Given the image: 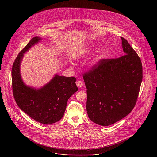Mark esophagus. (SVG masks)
I'll list each match as a JSON object with an SVG mask.
<instances>
[{
	"label": "esophagus",
	"mask_w": 157,
	"mask_h": 157,
	"mask_svg": "<svg viewBox=\"0 0 157 157\" xmlns=\"http://www.w3.org/2000/svg\"><path fill=\"white\" fill-rule=\"evenodd\" d=\"M76 84L78 88H81L83 86V82L81 81H78L76 82Z\"/></svg>",
	"instance_id": "34e87169"
}]
</instances>
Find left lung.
Here are the masks:
<instances>
[{
    "mask_svg": "<svg viewBox=\"0 0 157 157\" xmlns=\"http://www.w3.org/2000/svg\"><path fill=\"white\" fill-rule=\"evenodd\" d=\"M121 39L123 56L101 59L83 74L88 115L102 126L112 125L132 111L142 82L141 59L127 40Z\"/></svg>",
    "mask_w": 157,
    "mask_h": 157,
    "instance_id": "left-lung-1",
    "label": "left lung"
}]
</instances>
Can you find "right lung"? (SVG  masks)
<instances>
[{
  "label": "right lung",
  "instance_id": "right-lung-1",
  "mask_svg": "<svg viewBox=\"0 0 157 157\" xmlns=\"http://www.w3.org/2000/svg\"><path fill=\"white\" fill-rule=\"evenodd\" d=\"M40 40L33 37L17 55L12 68V85L17 106L30 118L43 124L59 121L65 111L67 100L78 90L75 77L56 75L51 81L40 90L26 86L20 75L23 53Z\"/></svg>",
  "mask_w": 157,
  "mask_h": 157
}]
</instances>
